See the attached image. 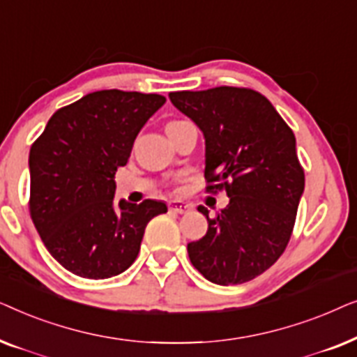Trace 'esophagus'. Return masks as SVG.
<instances>
[{"label":"esophagus","mask_w":357,"mask_h":357,"mask_svg":"<svg viewBox=\"0 0 357 357\" xmlns=\"http://www.w3.org/2000/svg\"><path fill=\"white\" fill-rule=\"evenodd\" d=\"M169 211H174L177 214H188L192 211V206L183 202H170L169 203Z\"/></svg>","instance_id":"obj_1"}]
</instances>
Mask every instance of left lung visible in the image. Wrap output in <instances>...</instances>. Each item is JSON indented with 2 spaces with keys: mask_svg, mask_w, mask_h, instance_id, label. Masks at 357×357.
Returning <instances> with one entry per match:
<instances>
[{
  "mask_svg": "<svg viewBox=\"0 0 357 357\" xmlns=\"http://www.w3.org/2000/svg\"><path fill=\"white\" fill-rule=\"evenodd\" d=\"M206 141V193L226 190L229 204L188 243L192 265L214 284H242L286 250L304 192L296 136L271 102L248 87L170 92Z\"/></svg>",
  "mask_w": 357,
  "mask_h": 357,
  "instance_id": "obj_1",
  "label": "left lung"
}]
</instances>
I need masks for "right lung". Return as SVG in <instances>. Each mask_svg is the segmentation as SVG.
I'll list each match as a JSON object with an SVG mask.
<instances>
[{
    "label": "right lung",
    "instance_id": "add662e5",
    "mask_svg": "<svg viewBox=\"0 0 357 357\" xmlns=\"http://www.w3.org/2000/svg\"><path fill=\"white\" fill-rule=\"evenodd\" d=\"M165 97L107 89L61 107L29 154V211L50 255L73 275L105 280L136 260L144 229L162 202H114L123 167L146 121Z\"/></svg>",
    "mask_w": 357,
    "mask_h": 357
}]
</instances>
